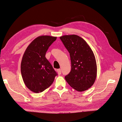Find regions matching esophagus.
I'll list each match as a JSON object with an SVG mask.
<instances>
[{
	"instance_id": "1",
	"label": "esophagus",
	"mask_w": 122,
	"mask_h": 122,
	"mask_svg": "<svg viewBox=\"0 0 122 122\" xmlns=\"http://www.w3.org/2000/svg\"><path fill=\"white\" fill-rule=\"evenodd\" d=\"M57 73H58V75H61V70L60 69H57Z\"/></svg>"
}]
</instances>
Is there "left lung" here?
Wrapping results in <instances>:
<instances>
[{"mask_svg":"<svg viewBox=\"0 0 122 122\" xmlns=\"http://www.w3.org/2000/svg\"><path fill=\"white\" fill-rule=\"evenodd\" d=\"M70 53L71 71L65 78L74 89L79 92L90 88L96 78L97 65L95 55L85 41L77 35L60 37Z\"/></svg>","mask_w":122,"mask_h":122,"instance_id":"1","label":"left lung"}]
</instances>
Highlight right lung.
I'll use <instances>...</instances> for the list:
<instances>
[{"label":"right lung","mask_w":122,"mask_h":122,"mask_svg":"<svg viewBox=\"0 0 122 122\" xmlns=\"http://www.w3.org/2000/svg\"><path fill=\"white\" fill-rule=\"evenodd\" d=\"M56 37L42 36L35 39L26 49L22 60L21 72L25 84L35 93H41L53 82L57 74L45 57Z\"/></svg>","instance_id":"1"}]
</instances>
